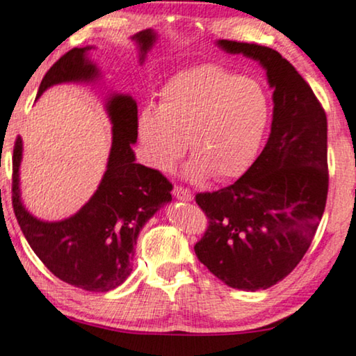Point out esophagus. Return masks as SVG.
<instances>
[{"mask_svg": "<svg viewBox=\"0 0 356 356\" xmlns=\"http://www.w3.org/2000/svg\"><path fill=\"white\" fill-rule=\"evenodd\" d=\"M173 194H175V197L179 199V201H191V199H193V193L189 191L188 188L178 186V184H175Z\"/></svg>", "mask_w": 356, "mask_h": 356, "instance_id": "34e87169", "label": "esophagus"}]
</instances>
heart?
Here are the masks:
<instances>
[{
    "label": "heart",
    "mask_w": 356,
    "mask_h": 356,
    "mask_svg": "<svg viewBox=\"0 0 356 356\" xmlns=\"http://www.w3.org/2000/svg\"><path fill=\"white\" fill-rule=\"evenodd\" d=\"M272 115L261 82L217 65L179 71L160 90L159 106H144L138 136L144 160L167 172L186 150L191 178L241 177L254 162Z\"/></svg>",
    "instance_id": "b5f03b06"
}]
</instances>
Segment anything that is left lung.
I'll use <instances>...</instances> for the list:
<instances>
[{
  "label": "left lung",
  "mask_w": 356,
  "mask_h": 356,
  "mask_svg": "<svg viewBox=\"0 0 356 356\" xmlns=\"http://www.w3.org/2000/svg\"><path fill=\"white\" fill-rule=\"evenodd\" d=\"M259 61L274 89L270 134L259 157L230 186L197 193L209 227L197 259L232 289L266 290L298 266L318 230L329 189L327 118L308 82L279 51L218 40Z\"/></svg>",
  "instance_id": "1"
}]
</instances>
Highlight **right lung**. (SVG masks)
<instances>
[{
	"mask_svg": "<svg viewBox=\"0 0 356 356\" xmlns=\"http://www.w3.org/2000/svg\"><path fill=\"white\" fill-rule=\"evenodd\" d=\"M133 40L140 48L143 63L155 33L147 29ZM87 50L89 47L72 48L63 55L42 79L37 97L61 82L95 81L99 70L86 58ZM106 110L113 124L106 172L89 202L70 218L43 222L26 211L19 193L21 138L14 143L13 154V209L24 236L53 275L87 291L113 290L128 279L140 228L172 201V183L159 170L134 162L138 105L133 97H110Z\"/></svg>",
	"mask_w": 356,
	"mask_h": 356,
	"instance_id": "1",
	"label": "right lung"
}]
</instances>
